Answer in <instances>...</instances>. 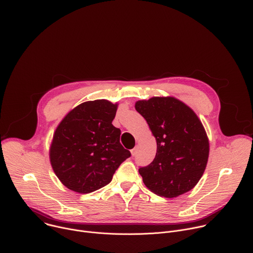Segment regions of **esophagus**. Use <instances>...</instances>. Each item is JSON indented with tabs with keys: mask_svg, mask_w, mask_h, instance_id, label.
<instances>
[{
	"mask_svg": "<svg viewBox=\"0 0 253 253\" xmlns=\"http://www.w3.org/2000/svg\"><path fill=\"white\" fill-rule=\"evenodd\" d=\"M136 153H137V148H136V147H134L133 149H131V154H132V156H135Z\"/></svg>",
	"mask_w": 253,
	"mask_h": 253,
	"instance_id": "esophagus-1",
	"label": "esophagus"
}]
</instances>
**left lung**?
I'll return each instance as SVG.
<instances>
[{
    "mask_svg": "<svg viewBox=\"0 0 253 253\" xmlns=\"http://www.w3.org/2000/svg\"><path fill=\"white\" fill-rule=\"evenodd\" d=\"M135 109L146 120L157 144L152 163L139 168L144 185L166 198L191 191L209 156L208 137L195 112L171 97L138 101Z\"/></svg>",
    "mask_w": 253,
    "mask_h": 253,
    "instance_id": "left-lung-1",
    "label": "left lung"
}]
</instances>
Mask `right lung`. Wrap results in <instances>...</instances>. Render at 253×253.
Returning a JSON list of instances; mask_svg holds the SVG:
<instances>
[{
	"label": "right lung",
	"mask_w": 253,
	"mask_h": 253,
	"mask_svg": "<svg viewBox=\"0 0 253 253\" xmlns=\"http://www.w3.org/2000/svg\"><path fill=\"white\" fill-rule=\"evenodd\" d=\"M116 111L117 105L107 100L84 102L56 128L50 163L66 188L81 194L95 192L107 186L131 156L120 143V129L112 124Z\"/></svg>",
	"instance_id": "right-lung-1"
}]
</instances>
